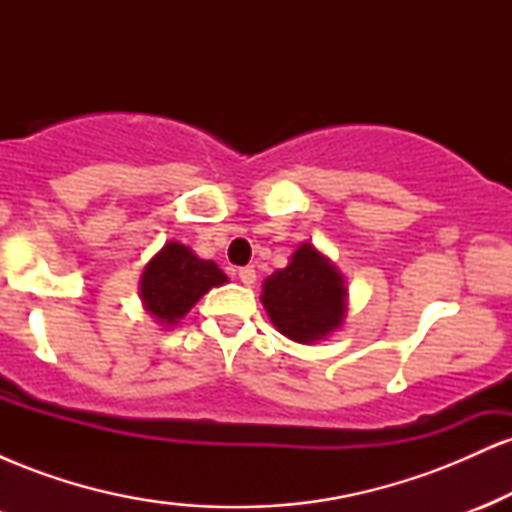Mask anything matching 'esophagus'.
<instances>
[{"mask_svg":"<svg viewBox=\"0 0 512 512\" xmlns=\"http://www.w3.org/2000/svg\"><path fill=\"white\" fill-rule=\"evenodd\" d=\"M238 279L243 281L245 286H252L257 281V274H255V269L252 267H243V269H238Z\"/></svg>","mask_w":512,"mask_h":512,"instance_id":"1","label":"esophagus"}]
</instances>
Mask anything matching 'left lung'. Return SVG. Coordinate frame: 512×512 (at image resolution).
Segmentation results:
<instances>
[{
  "instance_id": "left-lung-1",
  "label": "left lung",
  "mask_w": 512,
  "mask_h": 512,
  "mask_svg": "<svg viewBox=\"0 0 512 512\" xmlns=\"http://www.w3.org/2000/svg\"><path fill=\"white\" fill-rule=\"evenodd\" d=\"M260 301L269 320L284 337L298 344H317L344 325L349 289L325 252L303 243L262 284Z\"/></svg>"
}]
</instances>
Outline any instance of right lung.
I'll return each mask as SVG.
<instances>
[{
    "mask_svg": "<svg viewBox=\"0 0 512 512\" xmlns=\"http://www.w3.org/2000/svg\"><path fill=\"white\" fill-rule=\"evenodd\" d=\"M226 281L228 276L221 272L219 264L202 260L178 240H168L146 262L139 281V298L146 313L166 330L178 325L204 293Z\"/></svg>",
    "mask_w": 512,
    "mask_h": 512,
    "instance_id": "add662e5",
    "label": "right lung"
}]
</instances>
